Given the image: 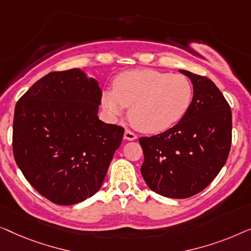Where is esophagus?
<instances>
[{
    "label": "esophagus",
    "mask_w": 251,
    "mask_h": 251,
    "mask_svg": "<svg viewBox=\"0 0 251 251\" xmlns=\"http://www.w3.org/2000/svg\"><path fill=\"white\" fill-rule=\"evenodd\" d=\"M136 134L134 133V132H132V130L130 129H126L125 130V134H124V139L125 140H128V141H134V140H136Z\"/></svg>",
    "instance_id": "esophagus-1"
}]
</instances>
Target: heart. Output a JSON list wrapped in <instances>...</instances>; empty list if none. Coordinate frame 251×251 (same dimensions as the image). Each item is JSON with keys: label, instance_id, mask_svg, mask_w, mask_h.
<instances>
[{"label": "heart", "instance_id": "1", "mask_svg": "<svg viewBox=\"0 0 251 251\" xmlns=\"http://www.w3.org/2000/svg\"><path fill=\"white\" fill-rule=\"evenodd\" d=\"M192 99L193 85L184 75L134 69L116 77L114 89L102 93L101 104L110 117L129 108L133 126L146 133H159L184 117Z\"/></svg>", "mask_w": 251, "mask_h": 251}]
</instances>
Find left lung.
Here are the masks:
<instances>
[{
    "mask_svg": "<svg viewBox=\"0 0 251 251\" xmlns=\"http://www.w3.org/2000/svg\"><path fill=\"white\" fill-rule=\"evenodd\" d=\"M193 84L186 115L175 126L140 137L144 181L158 195L184 199L206 189L225 165L232 142L230 104L206 76L179 70Z\"/></svg>",
    "mask_w": 251,
    "mask_h": 251,
    "instance_id": "left-lung-1",
    "label": "left lung"
}]
</instances>
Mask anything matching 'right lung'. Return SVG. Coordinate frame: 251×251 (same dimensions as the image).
I'll list each match as a JSON object with an SVG mask.
<instances>
[{
  "label": "right lung",
  "instance_id": "1",
  "mask_svg": "<svg viewBox=\"0 0 251 251\" xmlns=\"http://www.w3.org/2000/svg\"><path fill=\"white\" fill-rule=\"evenodd\" d=\"M102 91L80 69L51 72L16 104L12 149L36 191L62 206L101 188L124 127L98 118Z\"/></svg>",
  "mask_w": 251,
  "mask_h": 251
}]
</instances>
